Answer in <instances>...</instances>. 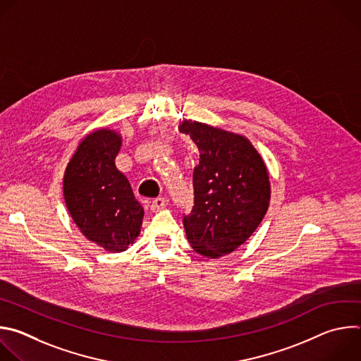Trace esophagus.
Returning a JSON list of instances; mask_svg holds the SVG:
<instances>
[{
  "label": "esophagus",
  "mask_w": 361,
  "mask_h": 361,
  "mask_svg": "<svg viewBox=\"0 0 361 361\" xmlns=\"http://www.w3.org/2000/svg\"><path fill=\"white\" fill-rule=\"evenodd\" d=\"M166 205H167V200H166V198H163V197H159V198H156V200H152V201H151V204H149V210L156 213V212H159V210L166 209Z\"/></svg>",
  "instance_id": "1"
}]
</instances>
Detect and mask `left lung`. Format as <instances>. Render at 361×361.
I'll return each instance as SVG.
<instances>
[{
	"label": "left lung",
	"mask_w": 361,
	"mask_h": 361,
	"mask_svg": "<svg viewBox=\"0 0 361 361\" xmlns=\"http://www.w3.org/2000/svg\"><path fill=\"white\" fill-rule=\"evenodd\" d=\"M178 130L200 151L192 173L194 205L183 219L187 240L198 254L219 259L244 244L264 219L271 197L269 171L241 134L191 120Z\"/></svg>",
	"instance_id": "8db88e82"
}]
</instances>
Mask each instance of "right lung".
<instances>
[{"instance_id":"obj_1","label":"right lung","mask_w":361,"mask_h":361,"mask_svg":"<svg viewBox=\"0 0 361 361\" xmlns=\"http://www.w3.org/2000/svg\"><path fill=\"white\" fill-rule=\"evenodd\" d=\"M121 134L99 128L85 135L70 159L63 191L71 219L87 240L121 252L141 231L144 209L127 177L117 170Z\"/></svg>"}]
</instances>
